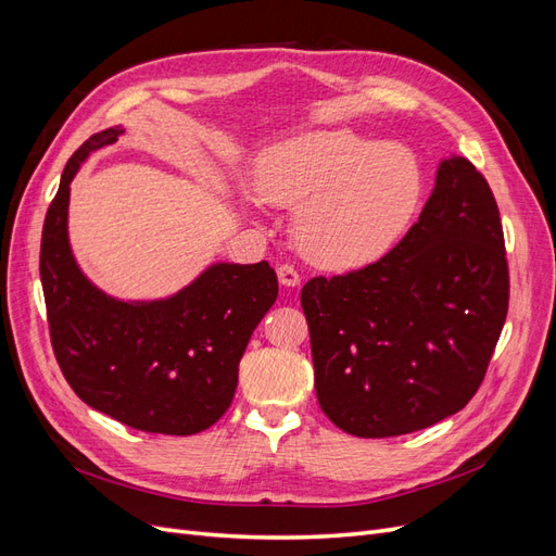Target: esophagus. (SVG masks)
I'll use <instances>...</instances> for the list:
<instances>
[{
	"mask_svg": "<svg viewBox=\"0 0 556 556\" xmlns=\"http://www.w3.org/2000/svg\"><path fill=\"white\" fill-rule=\"evenodd\" d=\"M278 280L285 285V288H296V285L301 282V276L292 264L285 262L278 266Z\"/></svg>",
	"mask_w": 556,
	"mask_h": 556,
	"instance_id": "34e87169",
	"label": "esophagus"
}]
</instances>
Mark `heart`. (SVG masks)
Wrapping results in <instances>:
<instances>
[{
    "label": "heart",
    "mask_w": 556,
    "mask_h": 556,
    "mask_svg": "<svg viewBox=\"0 0 556 556\" xmlns=\"http://www.w3.org/2000/svg\"><path fill=\"white\" fill-rule=\"evenodd\" d=\"M255 185L268 204L299 208L296 239L311 260L352 268L380 260L403 237L425 176L406 146L317 129L268 148Z\"/></svg>",
    "instance_id": "1"
}]
</instances>
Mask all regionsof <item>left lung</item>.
<instances>
[{"mask_svg": "<svg viewBox=\"0 0 556 556\" xmlns=\"http://www.w3.org/2000/svg\"><path fill=\"white\" fill-rule=\"evenodd\" d=\"M506 243L490 182L466 157L387 255L301 290L319 408L345 433L390 439L459 413L508 315Z\"/></svg>", "mask_w": 556, "mask_h": 556, "instance_id": "1", "label": "left lung"}]
</instances>
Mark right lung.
Segmentation results:
<instances>
[{"mask_svg": "<svg viewBox=\"0 0 556 556\" xmlns=\"http://www.w3.org/2000/svg\"><path fill=\"white\" fill-rule=\"evenodd\" d=\"M123 129L90 137L66 162L50 201L39 271L55 359L90 408L148 433L192 435L225 415L252 331L278 296L268 262L213 264L160 301H117L80 274L66 237L70 182L92 150Z\"/></svg>", "mask_w": 556, "mask_h": 556, "instance_id": "add662e5", "label": "right lung"}]
</instances>
